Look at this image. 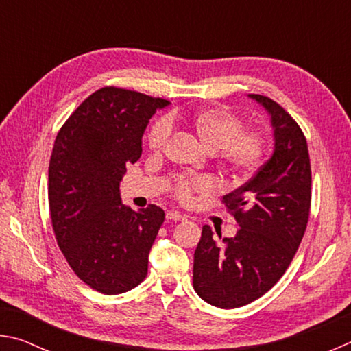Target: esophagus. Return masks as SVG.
I'll use <instances>...</instances> for the list:
<instances>
[{"label":"esophagus","mask_w":351,"mask_h":351,"mask_svg":"<svg viewBox=\"0 0 351 351\" xmlns=\"http://www.w3.org/2000/svg\"><path fill=\"white\" fill-rule=\"evenodd\" d=\"M167 219H170V221H181V219H184V215H181L180 212H167Z\"/></svg>","instance_id":"1"}]
</instances>
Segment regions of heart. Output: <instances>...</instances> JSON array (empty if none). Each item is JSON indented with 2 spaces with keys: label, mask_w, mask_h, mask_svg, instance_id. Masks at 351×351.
Returning a JSON list of instances; mask_svg holds the SVG:
<instances>
[{
  "label": "heart",
  "mask_w": 351,
  "mask_h": 351,
  "mask_svg": "<svg viewBox=\"0 0 351 351\" xmlns=\"http://www.w3.org/2000/svg\"><path fill=\"white\" fill-rule=\"evenodd\" d=\"M176 122L184 123L210 153L218 152L223 167L235 176L252 173L268 153L266 134L260 130H243L241 119L224 106L201 110L190 117L173 114L158 119L147 138L150 150L158 152L167 144L170 125ZM171 190L178 199L189 203L193 193L209 192L210 182L206 178L175 176Z\"/></svg>",
  "instance_id": "obj_1"
}]
</instances>
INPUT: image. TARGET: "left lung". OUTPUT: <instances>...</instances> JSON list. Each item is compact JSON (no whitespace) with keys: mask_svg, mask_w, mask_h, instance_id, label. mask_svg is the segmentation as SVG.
<instances>
[{"mask_svg":"<svg viewBox=\"0 0 351 351\" xmlns=\"http://www.w3.org/2000/svg\"><path fill=\"white\" fill-rule=\"evenodd\" d=\"M249 97L271 116L274 153L245 186L223 197L240 226L237 235L218 245L210 226H203L193 257L195 291L207 304L224 310L251 304L280 280L304 239L311 206L304 132L272 99Z\"/></svg>","mask_w":351,"mask_h":351,"instance_id":"obj_1","label":"left lung"}]
</instances>
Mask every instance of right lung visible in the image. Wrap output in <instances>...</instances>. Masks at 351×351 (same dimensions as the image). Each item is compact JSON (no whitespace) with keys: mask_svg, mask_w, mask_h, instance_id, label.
<instances>
[{"mask_svg":"<svg viewBox=\"0 0 351 351\" xmlns=\"http://www.w3.org/2000/svg\"><path fill=\"white\" fill-rule=\"evenodd\" d=\"M170 102L105 86L77 106L58 132L49 161V212L57 245L71 269L102 294H121L144 280L161 207L134 212L119 184L142 154V134Z\"/></svg>","mask_w":351,"mask_h":351,"instance_id":"obj_1","label":"right lung"}]
</instances>
